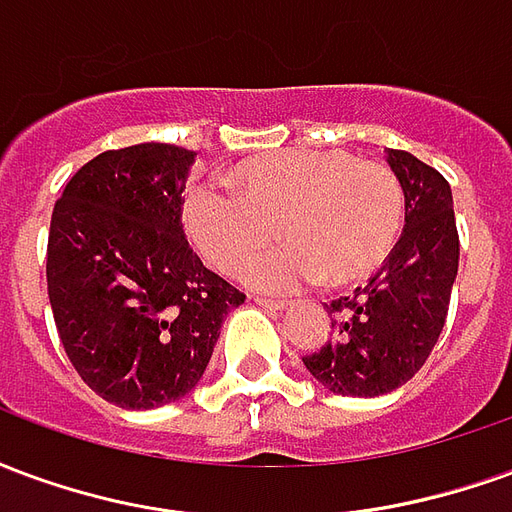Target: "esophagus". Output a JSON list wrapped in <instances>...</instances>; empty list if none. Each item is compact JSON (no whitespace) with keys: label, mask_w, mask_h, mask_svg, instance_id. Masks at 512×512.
<instances>
[{"label":"esophagus","mask_w":512,"mask_h":512,"mask_svg":"<svg viewBox=\"0 0 512 512\" xmlns=\"http://www.w3.org/2000/svg\"><path fill=\"white\" fill-rule=\"evenodd\" d=\"M255 304H260V307H266V310H285L288 307V301L282 299H266V296H255Z\"/></svg>","instance_id":"1"}]
</instances>
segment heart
Listing matches in <instances>:
<instances>
[{"mask_svg": "<svg viewBox=\"0 0 512 512\" xmlns=\"http://www.w3.org/2000/svg\"><path fill=\"white\" fill-rule=\"evenodd\" d=\"M238 191L194 183L183 216L213 268L244 271L263 290L323 279L332 288L373 277L395 252L406 222V191L395 169L348 150H274L235 167Z\"/></svg>", "mask_w": 512, "mask_h": 512, "instance_id": "obj_1", "label": "heart"}]
</instances>
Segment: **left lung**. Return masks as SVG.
<instances>
[{
    "label": "left lung",
    "mask_w": 512,
    "mask_h": 512,
    "mask_svg": "<svg viewBox=\"0 0 512 512\" xmlns=\"http://www.w3.org/2000/svg\"><path fill=\"white\" fill-rule=\"evenodd\" d=\"M386 161L406 191L403 235L365 288L326 304L332 340L304 356L310 376L337 395L376 397L406 384L439 340L458 274L450 183L406 150H389Z\"/></svg>",
    "instance_id": "1"
}]
</instances>
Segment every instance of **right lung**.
Here are the masks:
<instances>
[{
	"label": "right lung",
	"mask_w": 512,
	"mask_h": 512,
	"mask_svg": "<svg viewBox=\"0 0 512 512\" xmlns=\"http://www.w3.org/2000/svg\"><path fill=\"white\" fill-rule=\"evenodd\" d=\"M194 150H106L54 202L46 282L62 348L95 395L156 408L189 395L244 293L202 266L183 233Z\"/></svg>",
	"instance_id": "1"
}]
</instances>
